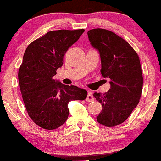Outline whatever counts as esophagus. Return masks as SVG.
<instances>
[{"label": "esophagus", "instance_id": "1", "mask_svg": "<svg viewBox=\"0 0 161 161\" xmlns=\"http://www.w3.org/2000/svg\"><path fill=\"white\" fill-rule=\"evenodd\" d=\"M94 97H93L92 92H91V91H88V95H87V97H86V101L92 102V101H94Z\"/></svg>", "mask_w": 161, "mask_h": 161}]
</instances>
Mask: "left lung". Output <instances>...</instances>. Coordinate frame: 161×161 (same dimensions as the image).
Returning <instances> with one entry per match:
<instances>
[{"instance_id":"8db88e82","label":"left lung","mask_w":161,"mask_h":161,"mask_svg":"<svg viewBox=\"0 0 161 161\" xmlns=\"http://www.w3.org/2000/svg\"><path fill=\"white\" fill-rule=\"evenodd\" d=\"M88 36L100 52V73L110 79L111 85L107 92L94 94L103 107L97 121L115 127L127 120L141 97L143 77L139 55L126 40L109 30L92 29Z\"/></svg>"}]
</instances>
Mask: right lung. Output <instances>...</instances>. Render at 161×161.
Instances as JSON below:
<instances>
[{
	"mask_svg": "<svg viewBox=\"0 0 161 161\" xmlns=\"http://www.w3.org/2000/svg\"><path fill=\"white\" fill-rule=\"evenodd\" d=\"M85 31H51L31 42L19 69V82L29 117L46 130H55L67 121L68 103L87 97L85 89L55 82L56 70L63 65L64 55Z\"/></svg>",
	"mask_w": 161,
	"mask_h": 161,
	"instance_id": "right-lung-1",
	"label": "right lung"
}]
</instances>
